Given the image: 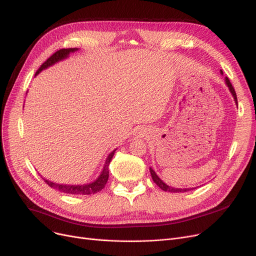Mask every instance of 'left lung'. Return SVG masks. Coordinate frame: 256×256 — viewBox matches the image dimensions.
<instances>
[{
    "label": "left lung",
    "mask_w": 256,
    "mask_h": 256,
    "mask_svg": "<svg viewBox=\"0 0 256 256\" xmlns=\"http://www.w3.org/2000/svg\"><path fill=\"white\" fill-rule=\"evenodd\" d=\"M221 74H223L222 70H221ZM225 84L227 85L228 89H230V93L232 94V96H234V102H236V104H238L236 93V91H234V87H232V83H230V78H225ZM150 171L152 178L154 182H156V184L158 188H160V189H162L163 191H166V192H172V193H178V192H186V191H190V190H192V189H195V188H191V189H180V188H173V186H169L168 184H165V182H164L162 180H160V178L156 176V173L154 171V169L150 168Z\"/></svg>",
    "instance_id": "8db88e82"
}]
</instances>
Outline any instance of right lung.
<instances>
[{
	"mask_svg": "<svg viewBox=\"0 0 256 256\" xmlns=\"http://www.w3.org/2000/svg\"><path fill=\"white\" fill-rule=\"evenodd\" d=\"M78 50V48H62L57 50L56 52H54L52 55L44 63L42 64V66L39 67L38 70L36 72L35 76L38 74L40 72L48 68V66H52L55 63L65 59L70 56V52H74ZM115 150H113L109 156H108L106 160V163L104 166V169L100 173V176L96 178V180H94L91 184H56V182H50L46 178H44V180L46 182V184H48L52 189H56L60 192L66 193V194H72V195H90V194H94V193H98L100 191H102L106 182L108 178H109V165L110 162L112 160V158L114 156Z\"/></svg>",
	"mask_w": 256,
	"mask_h": 256,
	"instance_id": "right-lung-1",
	"label": "right lung"
}]
</instances>
